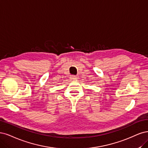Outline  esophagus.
<instances>
[{
	"label": "esophagus",
	"mask_w": 148,
	"mask_h": 148,
	"mask_svg": "<svg viewBox=\"0 0 148 148\" xmlns=\"http://www.w3.org/2000/svg\"><path fill=\"white\" fill-rule=\"evenodd\" d=\"M70 78H71V80H75V79H76V78H77V77H76L75 75H71V77H70Z\"/></svg>",
	"instance_id": "obj_1"
}]
</instances>
